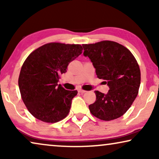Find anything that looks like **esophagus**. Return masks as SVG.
Here are the masks:
<instances>
[{"label": "esophagus", "instance_id": "1", "mask_svg": "<svg viewBox=\"0 0 159 159\" xmlns=\"http://www.w3.org/2000/svg\"><path fill=\"white\" fill-rule=\"evenodd\" d=\"M78 92L81 93H86L87 91L84 90H82V89H79V90H78Z\"/></svg>", "mask_w": 159, "mask_h": 159}]
</instances>
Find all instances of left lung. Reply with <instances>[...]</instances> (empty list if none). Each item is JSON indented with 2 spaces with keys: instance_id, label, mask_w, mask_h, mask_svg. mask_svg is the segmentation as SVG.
I'll return each instance as SVG.
<instances>
[{
  "instance_id": "left-lung-1",
  "label": "left lung",
  "mask_w": 159,
  "mask_h": 159,
  "mask_svg": "<svg viewBox=\"0 0 159 159\" xmlns=\"http://www.w3.org/2000/svg\"><path fill=\"white\" fill-rule=\"evenodd\" d=\"M84 56H88L98 78L106 80L107 94L95 90L96 100L89 106L93 116L111 121L127 111L138 94L140 69L129 49L116 42L103 40L83 44Z\"/></svg>"
}]
</instances>
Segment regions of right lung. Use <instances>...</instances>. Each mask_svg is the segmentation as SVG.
I'll list each match as a JSON object with an SVG mask.
<instances>
[{
	"label": "right lung",
	"instance_id": "right-lung-1",
	"mask_svg": "<svg viewBox=\"0 0 159 159\" xmlns=\"http://www.w3.org/2000/svg\"><path fill=\"white\" fill-rule=\"evenodd\" d=\"M82 53L81 45L49 43L26 58L18 82L21 99L34 117L55 123L69 114L77 90H66L57 83L69 63Z\"/></svg>",
	"mask_w": 159,
	"mask_h": 159
}]
</instances>
